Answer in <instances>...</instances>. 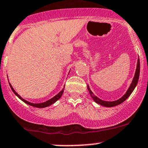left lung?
<instances>
[{"label":"left lung","mask_w":148,"mask_h":148,"mask_svg":"<svg viewBox=\"0 0 148 148\" xmlns=\"http://www.w3.org/2000/svg\"><path fill=\"white\" fill-rule=\"evenodd\" d=\"M139 75H140V60H139V58L138 59V62H137V67L136 69V73L135 75H134V79H133L132 84H131L130 87H129V89H128L127 92H126V94L122 96L121 99H118L117 101H103L101 99H99L97 96H96L93 94L91 89H89V86H87V89L88 91L89 92V94H90L91 96L93 99H94V101L97 103L100 104V105L103 106H105V107H113V106H116L119 104H121L122 103H123L126 99L129 97V96L132 94V93L133 92V91L135 89L136 86L137 85V83L138 81V78H139Z\"/></svg>","instance_id":"obj_1"}]
</instances>
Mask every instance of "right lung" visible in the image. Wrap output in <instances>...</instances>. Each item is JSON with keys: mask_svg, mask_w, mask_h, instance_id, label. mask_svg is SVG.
<instances>
[{"mask_svg": "<svg viewBox=\"0 0 148 148\" xmlns=\"http://www.w3.org/2000/svg\"><path fill=\"white\" fill-rule=\"evenodd\" d=\"M9 84H10V87H11L12 90V92H14V94H15V95H16V96H17V97L19 98V99H20L21 101H24V102L25 103L29 104V105L31 106H34V107H36V108H42L47 107V106H49L52 105V104L54 103H55L56 101H57V100H59V99H60V98H61V96H62L63 93H64V89H63L62 90H61V92L59 93V94H56V95L55 96H54V97L52 98V99H49V100H48V101H45V102L40 103H33L29 102V101H26V100H25V99H22V98H21V96H19V94H18L17 93H16V92H15V91H14V89H13V87H12V85H11L10 83H9Z\"/></svg>", "mask_w": 148, "mask_h": 148, "instance_id": "add662e5", "label": "right lung"}]
</instances>
